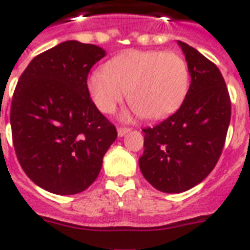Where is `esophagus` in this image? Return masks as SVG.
I'll list each match as a JSON object with an SVG mask.
<instances>
[{
	"mask_svg": "<svg viewBox=\"0 0 250 250\" xmlns=\"http://www.w3.org/2000/svg\"><path fill=\"white\" fill-rule=\"evenodd\" d=\"M129 131H131V129L127 128V127H119V128H118V136L123 137L125 133H128Z\"/></svg>",
	"mask_w": 250,
	"mask_h": 250,
	"instance_id": "esophagus-1",
	"label": "esophagus"
}]
</instances>
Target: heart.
<instances>
[{
  "instance_id": "1",
  "label": "heart",
  "mask_w": 250,
  "mask_h": 250,
  "mask_svg": "<svg viewBox=\"0 0 250 250\" xmlns=\"http://www.w3.org/2000/svg\"><path fill=\"white\" fill-rule=\"evenodd\" d=\"M88 92L102 113H113L125 96L146 119L170 115L182 105L189 86V70L182 56L160 50H127L92 72Z\"/></svg>"
}]
</instances>
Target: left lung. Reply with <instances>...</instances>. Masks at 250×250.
I'll return each instance as SVG.
<instances>
[{
    "label": "left lung",
    "mask_w": 250,
    "mask_h": 250,
    "mask_svg": "<svg viewBox=\"0 0 250 250\" xmlns=\"http://www.w3.org/2000/svg\"><path fill=\"white\" fill-rule=\"evenodd\" d=\"M190 85L175 114L143 129L144 178L165 193H182L201 183L219 160L231 119V101L219 68L196 49L178 41Z\"/></svg>",
    "instance_id": "1"
}]
</instances>
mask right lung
I'll use <instances>...</instances> for the list:
<instances>
[{
	"instance_id": "obj_1",
	"label": "right lung",
	"mask_w": 250,
	"mask_h": 250,
	"mask_svg": "<svg viewBox=\"0 0 250 250\" xmlns=\"http://www.w3.org/2000/svg\"><path fill=\"white\" fill-rule=\"evenodd\" d=\"M105 56L97 45L64 41L35 57L19 78L10 111L14 148L27 176L50 193L85 190L117 139L86 86Z\"/></svg>"
}]
</instances>
